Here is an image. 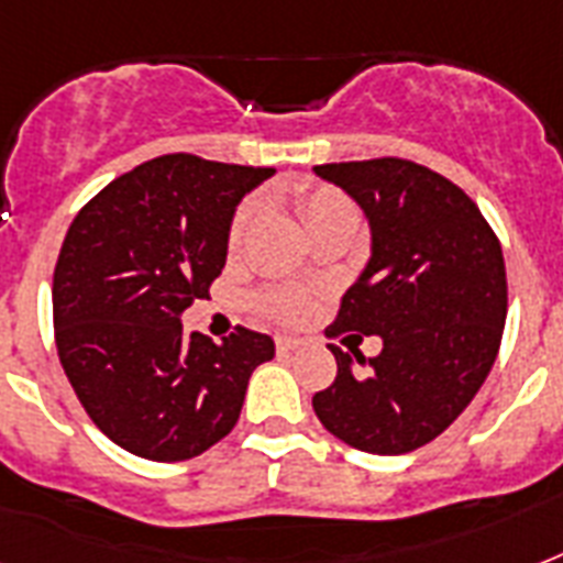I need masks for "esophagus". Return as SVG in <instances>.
<instances>
[{"mask_svg":"<svg viewBox=\"0 0 563 563\" xmlns=\"http://www.w3.org/2000/svg\"><path fill=\"white\" fill-rule=\"evenodd\" d=\"M303 339H289V335H280V339H277V351L280 353H295V351H300V347H303Z\"/></svg>","mask_w":563,"mask_h":563,"instance_id":"34e87169","label":"esophagus"}]
</instances>
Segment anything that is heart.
I'll list each match as a JSON object with an SVG mask.
<instances>
[{
	"label": "heart",
	"mask_w": 563,
	"mask_h": 563,
	"mask_svg": "<svg viewBox=\"0 0 563 563\" xmlns=\"http://www.w3.org/2000/svg\"><path fill=\"white\" fill-rule=\"evenodd\" d=\"M298 212L307 230L312 224L324 219H333V216H356L353 210V203L344 198L342 192H335V189L327 187H316V189H303L298 195ZM254 219V203H245V207H239L236 216H233V224H230V245H239L242 236H245L247 224ZM265 312H272L274 318H280V321H300V318L309 312V298L303 291H272V295H265L263 298Z\"/></svg>",
	"instance_id": "heart-1"
}]
</instances>
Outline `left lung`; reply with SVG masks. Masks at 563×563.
Returning <instances> with one entry per match:
<instances>
[{
    "instance_id": "1",
    "label": "left lung",
    "mask_w": 563,
    "mask_h": 563,
    "mask_svg": "<svg viewBox=\"0 0 563 563\" xmlns=\"http://www.w3.org/2000/svg\"><path fill=\"white\" fill-rule=\"evenodd\" d=\"M312 172L351 195L371 224L368 265L327 333L383 339L374 360L330 344L339 374L312 409L362 453H411L471 406L497 360L508 312L503 247L479 207L420 163L376 157Z\"/></svg>"
}]
</instances>
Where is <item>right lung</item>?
Listing matches in <instances>:
<instances>
[{"label": "right lung", "mask_w": 563, "mask_h": 563, "mask_svg": "<svg viewBox=\"0 0 563 563\" xmlns=\"http://www.w3.org/2000/svg\"><path fill=\"white\" fill-rule=\"evenodd\" d=\"M274 169L163 154L101 189L66 230L52 280L57 356L84 411L128 453L187 462L236 427L272 335L216 344L180 316L228 260L236 203Z\"/></svg>", "instance_id": "add662e5"}]
</instances>
